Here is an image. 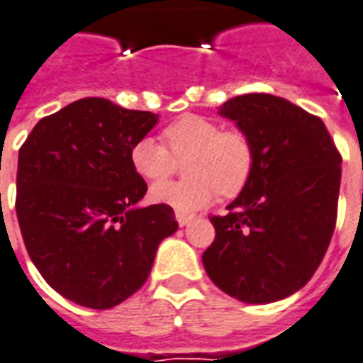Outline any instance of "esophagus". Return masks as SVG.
I'll return each instance as SVG.
<instances>
[{"mask_svg": "<svg viewBox=\"0 0 363 363\" xmlns=\"http://www.w3.org/2000/svg\"><path fill=\"white\" fill-rule=\"evenodd\" d=\"M193 217L195 216H191V213H182V211H178V213H176V219H178L179 227H185L187 223L193 221Z\"/></svg>", "mask_w": 363, "mask_h": 363, "instance_id": "esophagus-1", "label": "esophagus"}]
</instances>
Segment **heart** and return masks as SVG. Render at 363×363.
I'll return each instance as SVG.
<instances>
[{
  "label": "heart",
  "mask_w": 363,
  "mask_h": 363,
  "mask_svg": "<svg viewBox=\"0 0 363 363\" xmlns=\"http://www.w3.org/2000/svg\"><path fill=\"white\" fill-rule=\"evenodd\" d=\"M163 140L150 136L131 146L129 161L140 178L163 182L185 161L184 182L153 185L150 199L176 211L189 213L219 196H236L247 185L255 167V150L240 129H223L221 123L199 114L182 116L163 129Z\"/></svg>",
  "instance_id": "1"
}]
</instances>
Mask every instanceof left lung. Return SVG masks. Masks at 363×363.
I'll return each instance as SVG.
<instances>
[{"label":"left lung","instance_id":"1","mask_svg":"<svg viewBox=\"0 0 363 363\" xmlns=\"http://www.w3.org/2000/svg\"><path fill=\"white\" fill-rule=\"evenodd\" d=\"M255 150L253 174L225 216H211L216 240L206 274L228 296L269 303L291 296L317 272L337 219L341 155L318 116L269 94L228 99Z\"/></svg>","mask_w":363,"mask_h":363}]
</instances>
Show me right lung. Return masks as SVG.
<instances>
[{
	"label": "right lung",
	"instance_id": "1",
	"mask_svg": "<svg viewBox=\"0 0 363 363\" xmlns=\"http://www.w3.org/2000/svg\"><path fill=\"white\" fill-rule=\"evenodd\" d=\"M157 114L86 97L46 116L18 152L16 217L31 262L67 300L110 309L152 272L159 243L178 230L170 206L138 208L146 182L131 146Z\"/></svg>",
	"mask_w": 363,
	"mask_h": 363
}]
</instances>
